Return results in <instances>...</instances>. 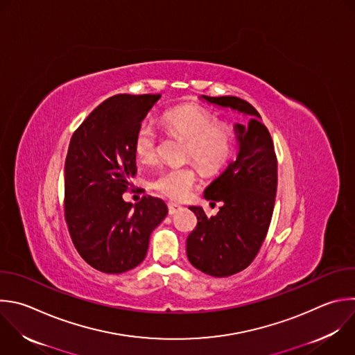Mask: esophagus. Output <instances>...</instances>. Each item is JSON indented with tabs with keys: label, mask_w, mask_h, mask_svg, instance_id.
<instances>
[{
	"label": "esophagus",
	"mask_w": 355,
	"mask_h": 355,
	"mask_svg": "<svg viewBox=\"0 0 355 355\" xmlns=\"http://www.w3.org/2000/svg\"><path fill=\"white\" fill-rule=\"evenodd\" d=\"M181 209H182V207H181L180 205H175V203H168V214H170V216H173V214L178 213Z\"/></svg>",
	"instance_id": "esophagus-1"
}]
</instances>
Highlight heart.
Instances as JSON below:
<instances>
[{
  "label": "heart",
  "instance_id": "1",
  "mask_svg": "<svg viewBox=\"0 0 355 355\" xmlns=\"http://www.w3.org/2000/svg\"><path fill=\"white\" fill-rule=\"evenodd\" d=\"M164 127L174 135L187 141L185 159H193L205 171H214L224 164L231 150L230 130L216 123V116L199 105H180L163 114ZM159 134L155 125L144 121L134 135V153L145 163L152 162L157 153ZM198 181L192 164L168 167L152 181V187L163 196L174 200L185 199Z\"/></svg>",
  "mask_w": 355,
  "mask_h": 355
}]
</instances>
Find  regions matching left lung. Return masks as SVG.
Returning a JSON list of instances; mask_svg holds the SVG:
<instances>
[{
  "mask_svg": "<svg viewBox=\"0 0 355 355\" xmlns=\"http://www.w3.org/2000/svg\"><path fill=\"white\" fill-rule=\"evenodd\" d=\"M207 103L244 115L235 124L239 152L235 160L205 189V199L223 202L216 216L207 217L200 206H189L198 224L187 239V255L198 270L227 277L248 268L266 237L277 189V159L259 112L234 96L209 97Z\"/></svg>",
  "mask_w": 355,
  "mask_h": 355,
  "instance_id": "obj_1",
  "label": "left lung"
}]
</instances>
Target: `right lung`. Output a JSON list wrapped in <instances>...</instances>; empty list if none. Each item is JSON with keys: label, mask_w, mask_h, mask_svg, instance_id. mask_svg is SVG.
Returning <instances> with one entry per match:
<instances>
[{"label": "right lung", "mask_w": 355, "mask_h": 355, "mask_svg": "<svg viewBox=\"0 0 355 355\" xmlns=\"http://www.w3.org/2000/svg\"><path fill=\"white\" fill-rule=\"evenodd\" d=\"M160 94H116L97 105L73 132L65 160V220L72 243L92 268L118 275L146 257L166 203L144 196L135 206L123 193L137 174L132 142Z\"/></svg>", "instance_id": "right-lung-1"}]
</instances>
